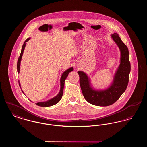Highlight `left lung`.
I'll return each instance as SVG.
<instances>
[{
    "mask_svg": "<svg viewBox=\"0 0 147 147\" xmlns=\"http://www.w3.org/2000/svg\"><path fill=\"white\" fill-rule=\"evenodd\" d=\"M120 50V64L111 84L106 89L96 90L91 86L89 77L83 71H79L80 85L85 99L90 104L98 106H107L115 103L127 87L131 71L129 52L126 45L116 33L111 35Z\"/></svg>",
    "mask_w": 147,
    "mask_h": 147,
    "instance_id": "left-lung-1",
    "label": "left lung"
}]
</instances>
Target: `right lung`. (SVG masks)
I'll use <instances>...</instances> for the list:
<instances>
[{
	"instance_id": "right-lung-1",
	"label": "right lung",
	"mask_w": 147,
	"mask_h": 147,
	"mask_svg": "<svg viewBox=\"0 0 147 147\" xmlns=\"http://www.w3.org/2000/svg\"><path fill=\"white\" fill-rule=\"evenodd\" d=\"M31 38L29 37L28 39L26 40V41L24 42L22 47V49H21V53L20 55L19 56L18 60V63H17V70H18V73H20V63H21V58H22V56L24 53V51L25 48V46H26V42H28V40H30ZM74 69L73 67H70L69 69H67L65 71H64L63 73V74H62V76L61 78V80H60V83H61V88H60V90L59 93L57 94V95L55 97L50 99L48 101H43V102H39L37 103H36V104L39 106H42V107H48V106H51L53 105H55L56 104H57L62 98V95H63V89H64V82L65 80L66 79V78L68 77L69 73L70 71H73ZM19 86L21 88V85L20 83V82L19 81ZM21 91L24 93L23 91L21 89ZM31 101V100H30Z\"/></svg>"
}]
</instances>
